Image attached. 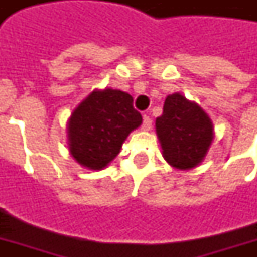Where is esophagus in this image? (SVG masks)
<instances>
[{"label": "esophagus", "mask_w": 257, "mask_h": 257, "mask_svg": "<svg viewBox=\"0 0 257 257\" xmlns=\"http://www.w3.org/2000/svg\"><path fill=\"white\" fill-rule=\"evenodd\" d=\"M143 131H150L151 129V118L149 115H143V125H142Z\"/></svg>", "instance_id": "1"}]
</instances>
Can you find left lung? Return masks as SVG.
Instances as JSON below:
<instances>
[{
  "label": "left lung",
  "instance_id": "1",
  "mask_svg": "<svg viewBox=\"0 0 257 257\" xmlns=\"http://www.w3.org/2000/svg\"><path fill=\"white\" fill-rule=\"evenodd\" d=\"M156 128L164 158L178 169L197 167L213 139V126L206 112L180 93L165 99Z\"/></svg>",
  "mask_w": 257,
  "mask_h": 257
}]
</instances>
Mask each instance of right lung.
<instances>
[{"mask_svg":"<svg viewBox=\"0 0 257 257\" xmlns=\"http://www.w3.org/2000/svg\"><path fill=\"white\" fill-rule=\"evenodd\" d=\"M140 123L142 114L134 108L129 93L110 88L93 90L70 117V153L82 167L103 169Z\"/></svg>","mask_w":257,"mask_h":257,"instance_id":"right-lung-1","label":"right lung"}]
</instances>
